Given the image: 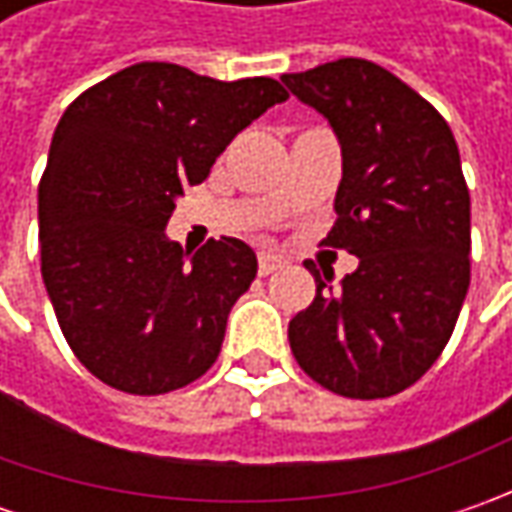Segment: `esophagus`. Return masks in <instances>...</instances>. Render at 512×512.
Listing matches in <instances>:
<instances>
[{
    "label": "esophagus",
    "instance_id": "1",
    "mask_svg": "<svg viewBox=\"0 0 512 512\" xmlns=\"http://www.w3.org/2000/svg\"><path fill=\"white\" fill-rule=\"evenodd\" d=\"M282 265H285L282 256H276V253H259V273L262 276H270L273 270H279Z\"/></svg>",
    "mask_w": 512,
    "mask_h": 512
}]
</instances>
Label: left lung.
I'll return each instance as SVG.
<instances>
[{
	"instance_id": "left-lung-1",
	"label": "left lung",
	"mask_w": 512,
	"mask_h": 512,
	"mask_svg": "<svg viewBox=\"0 0 512 512\" xmlns=\"http://www.w3.org/2000/svg\"><path fill=\"white\" fill-rule=\"evenodd\" d=\"M342 145L336 225L322 245L359 256L333 287L313 262V305L287 327L313 382L347 399H387L442 356L470 287V190L442 113L367 59L282 76Z\"/></svg>"
}]
</instances>
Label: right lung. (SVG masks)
<instances>
[{"label": "right lung", "mask_w": 512, "mask_h": 512, "mask_svg": "<svg viewBox=\"0 0 512 512\" xmlns=\"http://www.w3.org/2000/svg\"><path fill=\"white\" fill-rule=\"evenodd\" d=\"M285 99L267 76L219 82L139 62L62 113L39 182L42 279L70 350L99 382L159 396L216 362L256 253L222 236L187 265L165 227L176 196Z\"/></svg>", "instance_id": "right-lung-1"}]
</instances>
